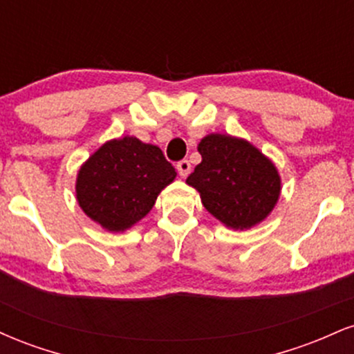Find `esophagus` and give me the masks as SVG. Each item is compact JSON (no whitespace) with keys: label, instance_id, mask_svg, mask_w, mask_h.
Listing matches in <instances>:
<instances>
[{"label":"esophagus","instance_id":"obj_1","mask_svg":"<svg viewBox=\"0 0 354 354\" xmlns=\"http://www.w3.org/2000/svg\"><path fill=\"white\" fill-rule=\"evenodd\" d=\"M176 169H178V174H180L181 178H186L188 174L191 173V165L188 160H181L180 163L176 165Z\"/></svg>","mask_w":354,"mask_h":354}]
</instances>
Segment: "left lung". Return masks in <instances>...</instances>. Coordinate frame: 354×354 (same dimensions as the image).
I'll list each match as a JSON object with an SVG mask.
<instances>
[{
    "mask_svg": "<svg viewBox=\"0 0 354 354\" xmlns=\"http://www.w3.org/2000/svg\"><path fill=\"white\" fill-rule=\"evenodd\" d=\"M198 151L201 163L186 183L200 193L208 213L236 231L270 216L281 194V176L266 154L243 138L221 133L206 135Z\"/></svg>",
    "mask_w": 354,
    "mask_h": 354,
    "instance_id": "left-lung-1",
    "label": "left lung"
}]
</instances>
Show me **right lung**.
<instances>
[{
	"label": "right lung",
	"instance_id": "obj_1",
	"mask_svg": "<svg viewBox=\"0 0 354 354\" xmlns=\"http://www.w3.org/2000/svg\"><path fill=\"white\" fill-rule=\"evenodd\" d=\"M176 178L158 146L135 136L101 145L81 165L76 200L88 218L111 233H123L151 211L158 194Z\"/></svg>",
	"mask_w": 354,
	"mask_h": 354
}]
</instances>
